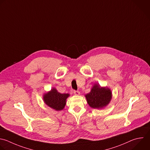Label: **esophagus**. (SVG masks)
Masks as SVG:
<instances>
[{"label":"esophagus","mask_w":150,"mask_h":150,"mask_svg":"<svg viewBox=\"0 0 150 150\" xmlns=\"http://www.w3.org/2000/svg\"><path fill=\"white\" fill-rule=\"evenodd\" d=\"M74 93L75 95H80V92L78 91H74Z\"/></svg>","instance_id":"esophagus-1"}]
</instances>
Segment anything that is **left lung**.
<instances>
[{
	"label": "left lung",
	"mask_w": 150,
	"mask_h": 150,
	"mask_svg": "<svg viewBox=\"0 0 150 150\" xmlns=\"http://www.w3.org/2000/svg\"><path fill=\"white\" fill-rule=\"evenodd\" d=\"M85 96L90 107L95 109H102L110 104L112 97V93L109 88L101 86L98 83H95L90 92L86 94Z\"/></svg>",
	"instance_id": "obj_1"
}]
</instances>
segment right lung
<instances>
[{
    "label": "right lung",
    "mask_w": 150,
    "mask_h": 150,
    "mask_svg": "<svg viewBox=\"0 0 150 150\" xmlns=\"http://www.w3.org/2000/svg\"><path fill=\"white\" fill-rule=\"evenodd\" d=\"M70 96L69 93H61L55 88L45 93L43 100L45 104L56 111L62 110L66 105L67 99Z\"/></svg>",
    "instance_id": "add662e5"
}]
</instances>
